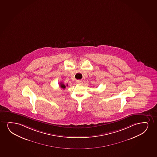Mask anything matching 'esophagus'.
<instances>
[{"instance_id":"1","label":"esophagus","mask_w":157,"mask_h":157,"mask_svg":"<svg viewBox=\"0 0 157 157\" xmlns=\"http://www.w3.org/2000/svg\"><path fill=\"white\" fill-rule=\"evenodd\" d=\"M76 83H77L78 84L81 85V84H82V83H83V82H82V80H77V81H76Z\"/></svg>"}]
</instances>
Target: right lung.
<instances>
[{
  "label": "right lung",
  "instance_id": "add662e5",
  "mask_svg": "<svg viewBox=\"0 0 157 157\" xmlns=\"http://www.w3.org/2000/svg\"><path fill=\"white\" fill-rule=\"evenodd\" d=\"M59 86H60V87L62 88V89H65V88L66 87V86H65V85H64V84H63V83L62 82H61V83L59 84ZM67 86H68L67 84Z\"/></svg>",
  "mask_w": 157,
  "mask_h": 157
}]
</instances>
